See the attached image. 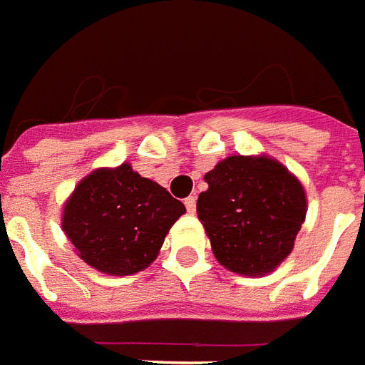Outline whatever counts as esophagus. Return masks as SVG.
I'll list each match as a JSON object with an SVG mask.
<instances>
[{
	"label": "esophagus",
	"mask_w": 365,
	"mask_h": 365,
	"mask_svg": "<svg viewBox=\"0 0 365 365\" xmlns=\"http://www.w3.org/2000/svg\"><path fill=\"white\" fill-rule=\"evenodd\" d=\"M185 206H187V210L190 212V214H195V212H196V198H195V196H188L187 200H185Z\"/></svg>",
	"instance_id": "esophagus-1"
}]
</instances>
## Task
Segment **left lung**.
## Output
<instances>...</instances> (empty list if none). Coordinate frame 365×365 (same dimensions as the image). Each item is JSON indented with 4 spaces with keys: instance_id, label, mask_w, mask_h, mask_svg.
<instances>
[{
    "instance_id": "8db88e82",
    "label": "left lung",
    "mask_w": 365,
    "mask_h": 365,
    "mask_svg": "<svg viewBox=\"0 0 365 365\" xmlns=\"http://www.w3.org/2000/svg\"><path fill=\"white\" fill-rule=\"evenodd\" d=\"M196 214L228 271L263 277L293 252L307 218L299 178L269 155H230L204 175Z\"/></svg>"
}]
</instances>
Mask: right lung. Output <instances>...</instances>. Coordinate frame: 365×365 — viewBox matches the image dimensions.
<instances>
[{
	"label": "right lung",
	"mask_w": 365,
	"mask_h": 365,
	"mask_svg": "<svg viewBox=\"0 0 365 365\" xmlns=\"http://www.w3.org/2000/svg\"><path fill=\"white\" fill-rule=\"evenodd\" d=\"M185 212L167 188L121 163L80 180L64 202L61 226L86 265L123 277L157 259L170 226Z\"/></svg>",
	"instance_id": "add662e5"
}]
</instances>
